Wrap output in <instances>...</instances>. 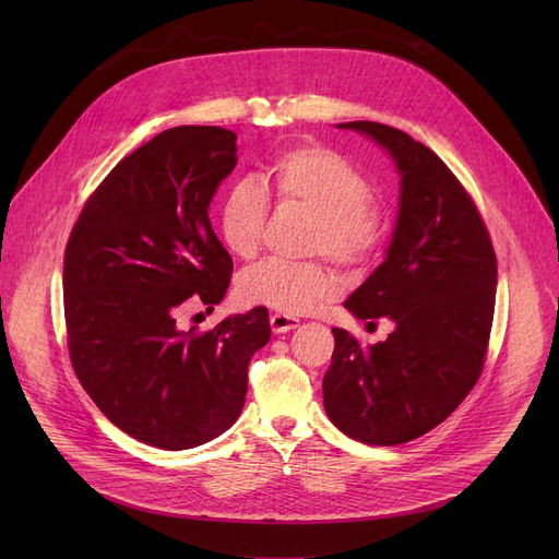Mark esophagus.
<instances>
[{
    "label": "esophagus",
    "instance_id": "obj_1",
    "mask_svg": "<svg viewBox=\"0 0 559 559\" xmlns=\"http://www.w3.org/2000/svg\"><path fill=\"white\" fill-rule=\"evenodd\" d=\"M270 324H272V331H274V333H287V331L299 326V319L292 317V314L274 312V314L270 317Z\"/></svg>",
    "mask_w": 559,
    "mask_h": 559
}]
</instances>
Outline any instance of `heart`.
<instances>
[{
    "label": "heart",
    "instance_id": "b5f03b06",
    "mask_svg": "<svg viewBox=\"0 0 559 559\" xmlns=\"http://www.w3.org/2000/svg\"><path fill=\"white\" fill-rule=\"evenodd\" d=\"M276 201L312 213L306 253L329 255L340 267L369 264L388 235L385 215L371 197L365 171L324 144H295L270 165ZM270 217V194L251 179L235 181L222 197L217 228L224 247L249 260L262 245ZM245 304L267 306L283 314H304L337 295V276L321 260L267 258L238 278Z\"/></svg>",
    "mask_w": 559,
    "mask_h": 559
}]
</instances>
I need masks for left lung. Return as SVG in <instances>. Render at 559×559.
Listing matches in <instances>:
<instances>
[{
    "mask_svg": "<svg viewBox=\"0 0 559 559\" xmlns=\"http://www.w3.org/2000/svg\"><path fill=\"white\" fill-rule=\"evenodd\" d=\"M401 171V211L383 264L344 301L358 319L388 317L385 342L333 329L324 376L329 419L373 447L417 439L453 415L485 367L496 304V253L476 201L447 163L401 129L346 122Z\"/></svg>",
    "mask_w": 559,
    "mask_h": 559,
    "instance_id": "1",
    "label": "left lung"
}]
</instances>
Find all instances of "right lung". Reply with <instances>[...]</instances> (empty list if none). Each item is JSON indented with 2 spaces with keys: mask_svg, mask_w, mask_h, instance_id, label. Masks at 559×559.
Wrapping results in <instances>:
<instances>
[{
  "mask_svg": "<svg viewBox=\"0 0 559 559\" xmlns=\"http://www.w3.org/2000/svg\"><path fill=\"white\" fill-rule=\"evenodd\" d=\"M235 140L222 127H174L144 142L87 197L66 247L79 383L117 428L165 451L211 442L238 421L249 362L272 335L262 306L211 331L176 326L183 306L211 312L230 283L209 205L238 163Z\"/></svg>",
  "mask_w": 559,
  "mask_h": 559,
  "instance_id": "1",
  "label": "right lung"
}]
</instances>
